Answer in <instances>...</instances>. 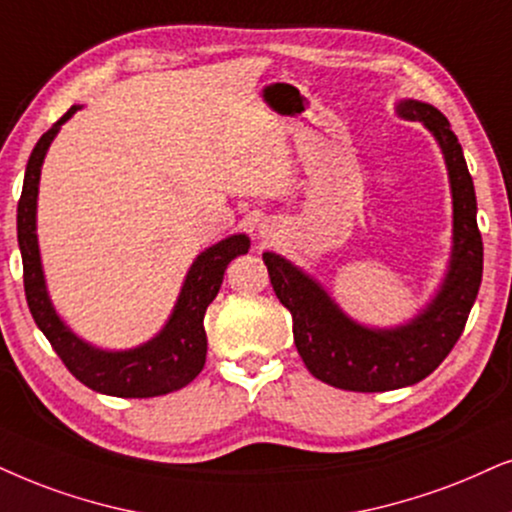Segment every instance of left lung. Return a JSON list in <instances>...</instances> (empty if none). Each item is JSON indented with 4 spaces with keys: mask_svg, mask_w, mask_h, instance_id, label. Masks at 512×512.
Listing matches in <instances>:
<instances>
[{
    "mask_svg": "<svg viewBox=\"0 0 512 512\" xmlns=\"http://www.w3.org/2000/svg\"><path fill=\"white\" fill-rule=\"evenodd\" d=\"M399 113L423 122L442 146L454 196V257L435 302L397 331L357 326L335 307L331 297L300 269L264 252L271 286L293 314V338L307 371L340 390L387 392L416 385L435 371L461 338L482 283V234L477 229L475 186L463 148L449 120L435 106L401 101Z\"/></svg>",
    "mask_w": 512,
    "mask_h": 512,
    "instance_id": "obj_1",
    "label": "left lung"
}]
</instances>
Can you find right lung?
<instances>
[{"instance_id":"1","label":"right lung","mask_w":512,"mask_h":512,"mask_svg":"<svg viewBox=\"0 0 512 512\" xmlns=\"http://www.w3.org/2000/svg\"><path fill=\"white\" fill-rule=\"evenodd\" d=\"M75 111L77 106L70 108L61 120L54 122L51 129L42 134L37 146L32 148L28 167H25L23 193L18 200V245H21L23 286L30 314L40 326V331L47 335L58 359L82 385L101 394H111V397L137 399L160 397V394L181 390L205 366V354H208V335H205L203 326L205 309L217 297L229 262L236 260L238 255H245L250 241L243 234L231 236L198 255L189 276H186L170 321H167L163 333L146 345L127 349V352H101V349L89 347L87 342L75 338L63 326V321L58 319L49 302L35 234L37 184H40L44 153L54 141L58 127Z\"/></svg>"}]
</instances>
